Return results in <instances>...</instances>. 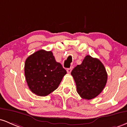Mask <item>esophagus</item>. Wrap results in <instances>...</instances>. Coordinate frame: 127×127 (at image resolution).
<instances>
[{"label": "esophagus", "mask_w": 127, "mask_h": 127, "mask_svg": "<svg viewBox=\"0 0 127 127\" xmlns=\"http://www.w3.org/2000/svg\"><path fill=\"white\" fill-rule=\"evenodd\" d=\"M72 67L68 68L67 69V72L68 73H70L71 72H72Z\"/></svg>", "instance_id": "1"}]
</instances>
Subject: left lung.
<instances>
[{"label":"left lung","mask_w":127,"mask_h":127,"mask_svg":"<svg viewBox=\"0 0 127 127\" xmlns=\"http://www.w3.org/2000/svg\"><path fill=\"white\" fill-rule=\"evenodd\" d=\"M71 75L77 92L84 99L91 100L98 95L105 87L107 74L103 63L96 58L87 55L81 64L73 69Z\"/></svg>","instance_id":"1"}]
</instances>
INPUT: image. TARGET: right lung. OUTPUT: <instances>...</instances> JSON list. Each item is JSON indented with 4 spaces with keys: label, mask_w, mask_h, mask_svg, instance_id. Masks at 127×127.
<instances>
[{
    "label": "right lung",
    "mask_w": 127,
    "mask_h": 127,
    "mask_svg": "<svg viewBox=\"0 0 127 127\" xmlns=\"http://www.w3.org/2000/svg\"><path fill=\"white\" fill-rule=\"evenodd\" d=\"M67 73L51 51H37L26 59L24 74L29 88L39 96H46L58 88Z\"/></svg>",
    "instance_id": "right-lung-1"
}]
</instances>
